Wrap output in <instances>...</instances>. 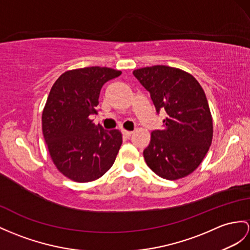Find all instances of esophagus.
I'll return each mask as SVG.
<instances>
[{
	"instance_id": "obj_1",
	"label": "esophagus",
	"mask_w": 250,
	"mask_h": 250,
	"mask_svg": "<svg viewBox=\"0 0 250 250\" xmlns=\"http://www.w3.org/2000/svg\"><path fill=\"white\" fill-rule=\"evenodd\" d=\"M122 132H123V135H124L125 137H127V138L130 137V136L132 135V131H129V130H125V129H124Z\"/></svg>"
}]
</instances>
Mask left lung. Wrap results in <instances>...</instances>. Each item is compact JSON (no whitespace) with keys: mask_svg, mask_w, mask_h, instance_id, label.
Segmentation results:
<instances>
[{"mask_svg":"<svg viewBox=\"0 0 250 250\" xmlns=\"http://www.w3.org/2000/svg\"><path fill=\"white\" fill-rule=\"evenodd\" d=\"M148 91L157 113L167 112L163 128L151 132L143 151L148 167L161 178L176 180L195 171L208 153L213 121L206 94L191 74L167 65L133 71Z\"/></svg>","mask_w":250,"mask_h":250,"instance_id":"8db88e82","label":"left lung"}]
</instances>
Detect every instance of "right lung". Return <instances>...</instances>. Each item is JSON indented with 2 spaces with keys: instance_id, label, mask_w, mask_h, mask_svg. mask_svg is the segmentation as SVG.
<instances>
[{
  "instance_id": "right-lung-1",
  "label": "right lung",
  "mask_w": 250,
  "mask_h": 250,
  "mask_svg": "<svg viewBox=\"0 0 250 250\" xmlns=\"http://www.w3.org/2000/svg\"><path fill=\"white\" fill-rule=\"evenodd\" d=\"M121 74L89 66L66 71L53 84L42 112V131L54 164L71 180H96L114 163L122 133L96 126L90 115L97 113L104 83Z\"/></svg>"
}]
</instances>
